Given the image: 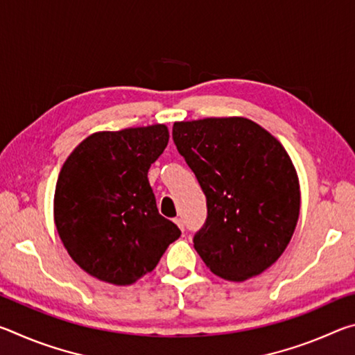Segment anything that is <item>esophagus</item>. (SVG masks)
<instances>
[{
    "label": "esophagus",
    "instance_id": "34e87169",
    "mask_svg": "<svg viewBox=\"0 0 355 355\" xmlns=\"http://www.w3.org/2000/svg\"><path fill=\"white\" fill-rule=\"evenodd\" d=\"M173 222H175V224L182 228V230H184V224H183V219H180V218H175L173 219Z\"/></svg>",
    "mask_w": 355,
    "mask_h": 355
}]
</instances>
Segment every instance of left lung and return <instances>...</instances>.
<instances>
[{"label": "left lung", "mask_w": 355, "mask_h": 355, "mask_svg": "<svg viewBox=\"0 0 355 355\" xmlns=\"http://www.w3.org/2000/svg\"><path fill=\"white\" fill-rule=\"evenodd\" d=\"M172 137L207 197L194 248L219 277L243 282L284 254L297 224L299 180L286 150L244 117L175 122Z\"/></svg>", "instance_id": "left-lung-1"}]
</instances>
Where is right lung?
Instances as JSON below:
<instances>
[{
    "mask_svg": "<svg viewBox=\"0 0 355 355\" xmlns=\"http://www.w3.org/2000/svg\"><path fill=\"white\" fill-rule=\"evenodd\" d=\"M169 142L166 125L101 131L59 172L55 222L78 266L114 285L152 272L182 232L158 213L147 173Z\"/></svg>",
    "mask_w": 355,
    "mask_h": 355,
    "instance_id": "add662e5",
    "label": "right lung"
}]
</instances>
